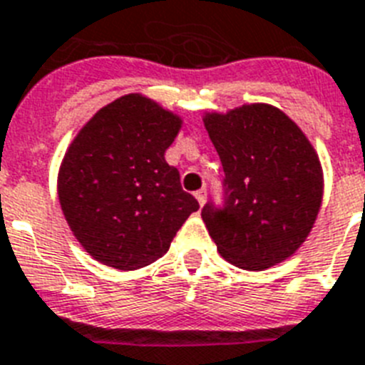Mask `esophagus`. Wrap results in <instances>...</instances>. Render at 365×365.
<instances>
[{
  "label": "esophagus",
  "instance_id": "1",
  "mask_svg": "<svg viewBox=\"0 0 365 365\" xmlns=\"http://www.w3.org/2000/svg\"><path fill=\"white\" fill-rule=\"evenodd\" d=\"M195 197H197L198 204H200V206H204V202H206V197H207V191L206 189H200V191L195 192Z\"/></svg>",
  "mask_w": 365,
  "mask_h": 365
}]
</instances>
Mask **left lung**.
<instances>
[{"label": "left lung", "mask_w": 365, "mask_h": 365, "mask_svg": "<svg viewBox=\"0 0 365 365\" xmlns=\"http://www.w3.org/2000/svg\"><path fill=\"white\" fill-rule=\"evenodd\" d=\"M204 125L225 170V206L202 207L220 256L247 271L284 262L304 243L323 200L314 146L267 103L206 113Z\"/></svg>", "instance_id": "left-lung-1"}]
</instances>
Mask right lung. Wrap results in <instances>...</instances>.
<instances>
[{
    "mask_svg": "<svg viewBox=\"0 0 365 365\" xmlns=\"http://www.w3.org/2000/svg\"><path fill=\"white\" fill-rule=\"evenodd\" d=\"M182 118L143 94L107 103L79 130L57 178L72 234L103 265L133 271L161 258L197 198L165 152Z\"/></svg>",
    "mask_w": 365,
    "mask_h": 365,
    "instance_id": "obj_1",
    "label": "right lung"
}]
</instances>
